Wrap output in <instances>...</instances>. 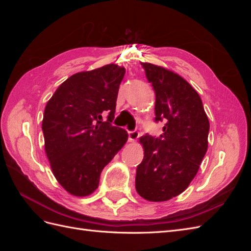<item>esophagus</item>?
<instances>
[{
	"label": "esophagus",
	"instance_id": "34e87169",
	"mask_svg": "<svg viewBox=\"0 0 251 251\" xmlns=\"http://www.w3.org/2000/svg\"><path fill=\"white\" fill-rule=\"evenodd\" d=\"M127 135H128V141L130 142L136 141V139L139 137V133L137 131H127Z\"/></svg>",
	"mask_w": 251,
	"mask_h": 251
}]
</instances>
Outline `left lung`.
<instances>
[{
	"label": "left lung",
	"instance_id": "1",
	"mask_svg": "<svg viewBox=\"0 0 251 251\" xmlns=\"http://www.w3.org/2000/svg\"><path fill=\"white\" fill-rule=\"evenodd\" d=\"M156 94L155 123L163 133L140 138L144 157L136 170V191L149 201L170 200L184 192L207 151L209 121L197 91L178 74L141 63Z\"/></svg>",
	"mask_w": 251,
	"mask_h": 251
}]
</instances>
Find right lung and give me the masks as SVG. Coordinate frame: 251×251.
Listing matches in <instances>:
<instances>
[{"instance_id": "right-lung-1", "label": "right lung", "mask_w": 251, "mask_h": 251, "mask_svg": "<svg viewBox=\"0 0 251 251\" xmlns=\"http://www.w3.org/2000/svg\"><path fill=\"white\" fill-rule=\"evenodd\" d=\"M125 73L111 64L74 74L45 108V150L53 175L71 195L92 194L103 168L127 140L124 128L112 125Z\"/></svg>"}]
</instances>
